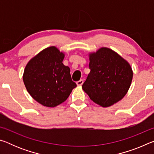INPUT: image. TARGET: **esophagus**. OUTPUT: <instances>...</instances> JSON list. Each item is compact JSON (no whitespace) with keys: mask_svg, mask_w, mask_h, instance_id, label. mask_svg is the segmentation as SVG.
<instances>
[{"mask_svg":"<svg viewBox=\"0 0 154 154\" xmlns=\"http://www.w3.org/2000/svg\"><path fill=\"white\" fill-rule=\"evenodd\" d=\"M77 85H82L83 83V79H80L79 81H78V82H77Z\"/></svg>","mask_w":154,"mask_h":154,"instance_id":"obj_1","label":"esophagus"}]
</instances>
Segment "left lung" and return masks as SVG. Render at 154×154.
<instances>
[{
    "label": "left lung",
    "mask_w": 154,
    "mask_h": 154,
    "mask_svg": "<svg viewBox=\"0 0 154 154\" xmlns=\"http://www.w3.org/2000/svg\"><path fill=\"white\" fill-rule=\"evenodd\" d=\"M90 73L82 85L91 100L108 107L122 100L128 91L133 72L130 64L118 53L101 48L89 54Z\"/></svg>",
    "instance_id": "left-lung-1"
}]
</instances>
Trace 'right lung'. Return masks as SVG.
<instances>
[{
	"mask_svg": "<svg viewBox=\"0 0 154 154\" xmlns=\"http://www.w3.org/2000/svg\"><path fill=\"white\" fill-rule=\"evenodd\" d=\"M64 54L55 46L47 48L25 67L23 81L30 95L41 105L54 107L66 100L77 84L70 68L62 63Z\"/></svg>",
	"mask_w": 154,
	"mask_h": 154,
	"instance_id": "1",
	"label": "right lung"
}]
</instances>
